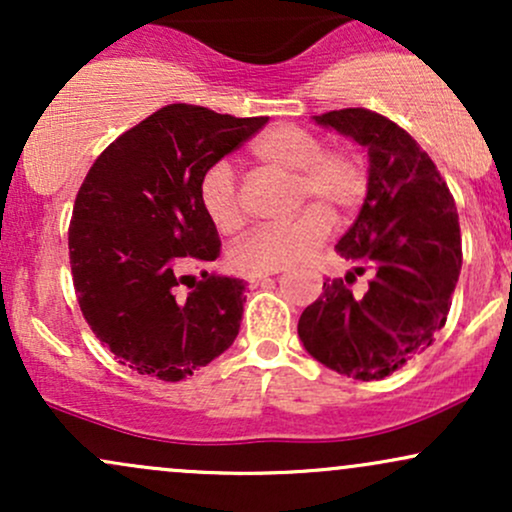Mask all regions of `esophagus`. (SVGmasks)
<instances>
[{
	"mask_svg": "<svg viewBox=\"0 0 512 512\" xmlns=\"http://www.w3.org/2000/svg\"><path fill=\"white\" fill-rule=\"evenodd\" d=\"M272 274H276V272H267V274H248V284H250V289H255V286L264 284V281H267L269 276H272Z\"/></svg>",
	"mask_w": 512,
	"mask_h": 512,
	"instance_id": "esophagus-1",
	"label": "esophagus"
}]
</instances>
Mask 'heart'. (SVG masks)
Returning a JSON list of instances; mask_svg holds the SVG:
<instances>
[{
	"instance_id": "1",
	"label": "heart",
	"mask_w": 512,
	"mask_h": 512,
	"mask_svg": "<svg viewBox=\"0 0 512 512\" xmlns=\"http://www.w3.org/2000/svg\"><path fill=\"white\" fill-rule=\"evenodd\" d=\"M250 151L260 166L293 175L298 204H317L289 223L257 228L233 245L231 262L240 272H279L305 260L325 243L332 226L330 214L344 216L361 204L366 195V168L351 151L322 149L317 134L296 125L264 129ZM199 204L219 233H233L243 226V199L226 161L204 170L199 180Z\"/></svg>"
}]
</instances>
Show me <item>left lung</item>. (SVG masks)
<instances>
[{
  "instance_id": "left-lung-1",
  "label": "left lung",
  "mask_w": 512,
  "mask_h": 512,
  "mask_svg": "<svg viewBox=\"0 0 512 512\" xmlns=\"http://www.w3.org/2000/svg\"><path fill=\"white\" fill-rule=\"evenodd\" d=\"M320 127L368 151V190L337 252L370 272L363 298L342 279L303 310L298 337L322 366L354 380H383L424 354L448 320L462 267L455 199L426 151L387 117L363 108L315 115Z\"/></svg>"
}]
</instances>
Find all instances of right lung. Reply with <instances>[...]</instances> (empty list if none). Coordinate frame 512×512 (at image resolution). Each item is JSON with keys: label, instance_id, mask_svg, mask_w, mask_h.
Wrapping results in <instances>:
<instances>
[{"label": "right lung", "instance_id": "add662e5", "mask_svg": "<svg viewBox=\"0 0 512 512\" xmlns=\"http://www.w3.org/2000/svg\"><path fill=\"white\" fill-rule=\"evenodd\" d=\"M267 125L173 103L117 137L88 170L69 226V264L88 327L139 375L178 383L221 356L243 320L240 279L187 269L221 240L199 204L204 170Z\"/></svg>", "mask_w": 512, "mask_h": 512}]
</instances>
